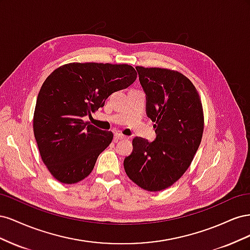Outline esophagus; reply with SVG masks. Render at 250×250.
<instances>
[{
	"instance_id": "obj_1",
	"label": "esophagus",
	"mask_w": 250,
	"mask_h": 250,
	"mask_svg": "<svg viewBox=\"0 0 250 250\" xmlns=\"http://www.w3.org/2000/svg\"><path fill=\"white\" fill-rule=\"evenodd\" d=\"M115 138L117 139V140H120V141H122V140H128V137H126V135H123V134H121V133H115Z\"/></svg>"
}]
</instances>
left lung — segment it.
Returning <instances> with one entry per match:
<instances>
[{
  "instance_id": "left-lung-1",
  "label": "left lung",
  "mask_w": 250,
  "mask_h": 250,
  "mask_svg": "<svg viewBox=\"0 0 250 250\" xmlns=\"http://www.w3.org/2000/svg\"><path fill=\"white\" fill-rule=\"evenodd\" d=\"M135 69L156 138L153 142L134 138L124 169L134 184L157 192L172 186L190 167L202 139V105L193 83L183 74L158 67Z\"/></svg>"
}]
</instances>
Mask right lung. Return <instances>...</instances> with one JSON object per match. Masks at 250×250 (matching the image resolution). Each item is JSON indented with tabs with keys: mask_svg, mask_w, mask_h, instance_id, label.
I'll return each mask as SVG.
<instances>
[{
	"mask_svg": "<svg viewBox=\"0 0 250 250\" xmlns=\"http://www.w3.org/2000/svg\"><path fill=\"white\" fill-rule=\"evenodd\" d=\"M137 76L128 64L74 62L58 67L44 80L33 130L43 164L60 183H78L93 171L113 135L84 119L103 107L112 93L131 85Z\"/></svg>",
	"mask_w": 250,
	"mask_h": 250,
	"instance_id": "add662e5",
	"label": "right lung"
}]
</instances>
